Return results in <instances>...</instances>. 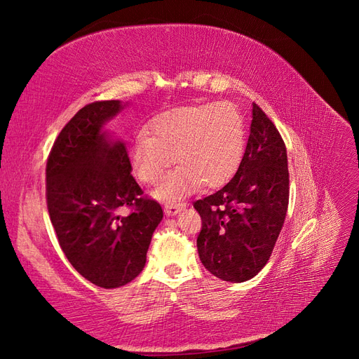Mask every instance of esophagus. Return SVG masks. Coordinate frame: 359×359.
<instances>
[{
    "label": "esophagus",
    "instance_id": "1",
    "mask_svg": "<svg viewBox=\"0 0 359 359\" xmlns=\"http://www.w3.org/2000/svg\"><path fill=\"white\" fill-rule=\"evenodd\" d=\"M184 208H186V203H184V202H181V203H166L165 205V214L168 217L169 215H175L180 211H182Z\"/></svg>",
    "mask_w": 359,
    "mask_h": 359
}]
</instances>
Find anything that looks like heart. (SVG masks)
Returning <instances> with one entry per match:
<instances>
[{"label": "heart", "mask_w": 359, "mask_h": 359, "mask_svg": "<svg viewBox=\"0 0 359 359\" xmlns=\"http://www.w3.org/2000/svg\"><path fill=\"white\" fill-rule=\"evenodd\" d=\"M148 133L130 145V163L137 180L157 184L173 163L180 165L160 184L157 196L175 201L194 187H217L240 166L245 149V126L236 106L206 103L177 107L156 116Z\"/></svg>", "instance_id": "b5f03b06"}]
</instances>
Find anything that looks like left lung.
I'll return each mask as SVG.
<instances>
[{
    "mask_svg": "<svg viewBox=\"0 0 359 359\" xmlns=\"http://www.w3.org/2000/svg\"><path fill=\"white\" fill-rule=\"evenodd\" d=\"M245 153L233 178L193 203L201 214L198 252L217 278L243 283L262 269L289 203L287 153L273 121L253 103Z\"/></svg>",
    "mask_w": 359,
    "mask_h": 359,
    "instance_id": "1",
    "label": "left lung"
}]
</instances>
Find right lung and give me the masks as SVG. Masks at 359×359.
<instances>
[{
    "instance_id": "right-lung-1",
    "label": "right lung",
    "mask_w": 359,
    "mask_h": 359,
    "mask_svg": "<svg viewBox=\"0 0 359 359\" xmlns=\"http://www.w3.org/2000/svg\"><path fill=\"white\" fill-rule=\"evenodd\" d=\"M126 104L82 107L61 130L46 165L48 210L60 247L82 277L104 289L140 274L163 219L160 203L144 198L132 177L126 144L104 130Z\"/></svg>"
}]
</instances>
